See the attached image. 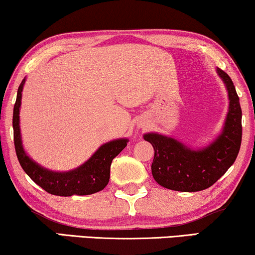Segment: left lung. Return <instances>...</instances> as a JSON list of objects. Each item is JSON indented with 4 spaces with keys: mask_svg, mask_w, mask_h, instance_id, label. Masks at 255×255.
<instances>
[{
    "mask_svg": "<svg viewBox=\"0 0 255 255\" xmlns=\"http://www.w3.org/2000/svg\"><path fill=\"white\" fill-rule=\"evenodd\" d=\"M229 94V111L221 134L211 144L193 149L176 139L146 133L154 148L152 175L160 186L176 191H200L211 187L236 161L242 145V108L230 76L217 68Z\"/></svg>",
    "mask_w": 255,
    "mask_h": 255,
    "instance_id": "8db88e82",
    "label": "left lung"
}]
</instances>
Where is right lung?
<instances>
[{"label": "right lung", "instance_id": "1", "mask_svg": "<svg viewBox=\"0 0 255 255\" xmlns=\"http://www.w3.org/2000/svg\"><path fill=\"white\" fill-rule=\"evenodd\" d=\"M24 83H25V78L20 82L17 90L12 115L13 142H15L17 158L24 172L45 191L52 195H57V196L90 195L104 189L110 179L111 162L128 145V139L121 138L106 142L90 156L89 160L73 170L53 172V170L44 168L26 154L22 145L19 128V108Z\"/></svg>", "mask_w": 255, "mask_h": 255}]
</instances>
